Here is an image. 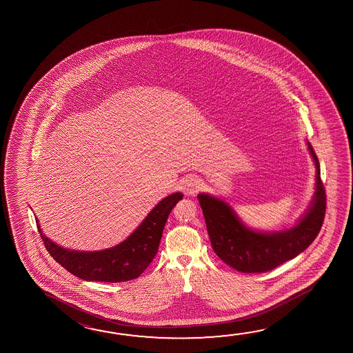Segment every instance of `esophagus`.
I'll return each mask as SVG.
<instances>
[{
    "instance_id": "34e87169",
    "label": "esophagus",
    "mask_w": 353,
    "mask_h": 353,
    "mask_svg": "<svg viewBox=\"0 0 353 353\" xmlns=\"http://www.w3.org/2000/svg\"><path fill=\"white\" fill-rule=\"evenodd\" d=\"M201 188H202V182L199 179H190L185 185V192L192 196L198 193Z\"/></svg>"
}]
</instances>
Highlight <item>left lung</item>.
Wrapping results in <instances>:
<instances>
[{"label": "left lung", "instance_id": "left-lung-1", "mask_svg": "<svg viewBox=\"0 0 353 353\" xmlns=\"http://www.w3.org/2000/svg\"><path fill=\"white\" fill-rule=\"evenodd\" d=\"M309 150L316 166V192L305 216L296 225L283 232L262 234L241 224L228 204L208 194H199L214 252L220 260L243 273L271 271L294 259L318 236L326 210V192L320 177V163L312 145Z\"/></svg>", "mask_w": 353, "mask_h": 353}]
</instances>
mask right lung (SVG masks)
<instances>
[{"label": "right lung", "mask_w": 353, "mask_h": 353, "mask_svg": "<svg viewBox=\"0 0 353 353\" xmlns=\"http://www.w3.org/2000/svg\"><path fill=\"white\" fill-rule=\"evenodd\" d=\"M182 196V193H174L162 199L127 240L112 249L80 252L63 249L43 234L41 240L52 259L76 277L96 282H127L139 277L154 260L168 215Z\"/></svg>", "instance_id": "right-lung-1"}]
</instances>
